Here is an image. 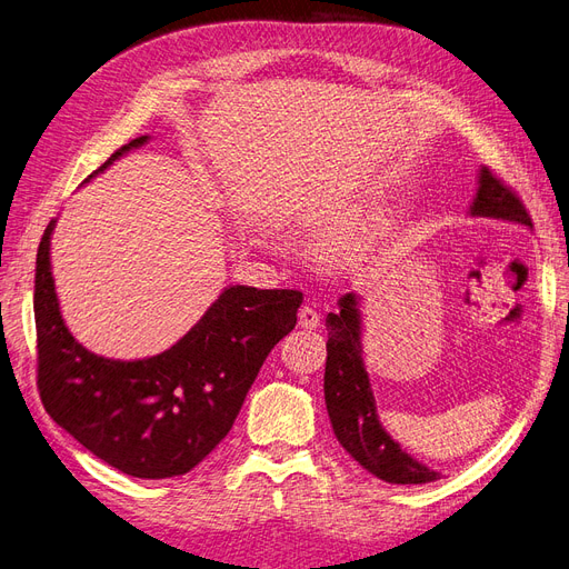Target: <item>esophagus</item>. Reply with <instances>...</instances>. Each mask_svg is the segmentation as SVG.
<instances>
[{
    "label": "esophagus",
    "instance_id": "34e87169",
    "mask_svg": "<svg viewBox=\"0 0 569 569\" xmlns=\"http://www.w3.org/2000/svg\"><path fill=\"white\" fill-rule=\"evenodd\" d=\"M298 323L307 330H317L321 323V313L313 305H302L298 311Z\"/></svg>",
    "mask_w": 569,
    "mask_h": 569
}]
</instances>
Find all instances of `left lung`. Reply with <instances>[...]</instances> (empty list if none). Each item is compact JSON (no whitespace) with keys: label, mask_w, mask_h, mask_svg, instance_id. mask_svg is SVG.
I'll return each instance as SVG.
<instances>
[{"label":"left lung","mask_w":569,"mask_h":569,"mask_svg":"<svg viewBox=\"0 0 569 569\" xmlns=\"http://www.w3.org/2000/svg\"><path fill=\"white\" fill-rule=\"evenodd\" d=\"M471 216L509 220L532 229V218L520 197L488 166H482L478 173V192L471 203ZM338 305L340 311H330L326 319L328 359L323 391L330 425L340 446L372 476L396 482V486H422V482L438 480V471L419 465L382 429L363 366L359 296L347 292Z\"/></svg>","instance_id":"1"}]
</instances>
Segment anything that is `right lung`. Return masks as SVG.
Segmentation results:
<instances>
[{"label":"right lung","instance_id":"right-lung-1","mask_svg":"<svg viewBox=\"0 0 569 569\" xmlns=\"http://www.w3.org/2000/svg\"><path fill=\"white\" fill-rule=\"evenodd\" d=\"M147 140L123 144L96 173ZM53 227L56 220L39 241L34 273L41 403L121 473L157 480L192 471L229 433L267 353L296 328L302 292L229 286L171 349L140 361L104 359L81 347L60 317Z\"/></svg>","mask_w":569,"mask_h":569}]
</instances>
